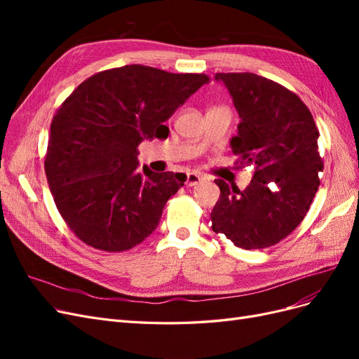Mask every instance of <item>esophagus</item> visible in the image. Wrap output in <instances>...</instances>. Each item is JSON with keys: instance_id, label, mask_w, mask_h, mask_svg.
<instances>
[{"instance_id": "1", "label": "esophagus", "mask_w": 359, "mask_h": 359, "mask_svg": "<svg viewBox=\"0 0 359 359\" xmlns=\"http://www.w3.org/2000/svg\"><path fill=\"white\" fill-rule=\"evenodd\" d=\"M201 181H202V177L199 175V173H187V177H186V186L193 187V186H196V184L201 182Z\"/></svg>"}]
</instances>
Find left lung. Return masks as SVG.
<instances>
[{"mask_svg":"<svg viewBox=\"0 0 359 359\" xmlns=\"http://www.w3.org/2000/svg\"><path fill=\"white\" fill-rule=\"evenodd\" d=\"M214 79L224 83L240 115L233 154L253 165L255 175L244 190L215 180L220 198L211 227L245 250L274 245L302 222L319 189L318 127L295 93L264 76L217 73Z\"/></svg>","mask_w":359,"mask_h":359,"instance_id":"1","label":"left lung"}]
</instances>
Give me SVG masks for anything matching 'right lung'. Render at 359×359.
Instances as JSON below:
<instances>
[{"mask_svg": "<svg viewBox=\"0 0 359 359\" xmlns=\"http://www.w3.org/2000/svg\"><path fill=\"white\" fill-rule=\"evenodd\" d=\"M210 81L132 64L83 81L52 119L45 172L57 208L81 241L126 252L156 231L184 173L137 169L144 139H166L165 121Z\"/></svg>", "mask_w": 359, "mask_h": 359, "instance_id": "right-lung-1", "label": "right lung"}]
</instances>
